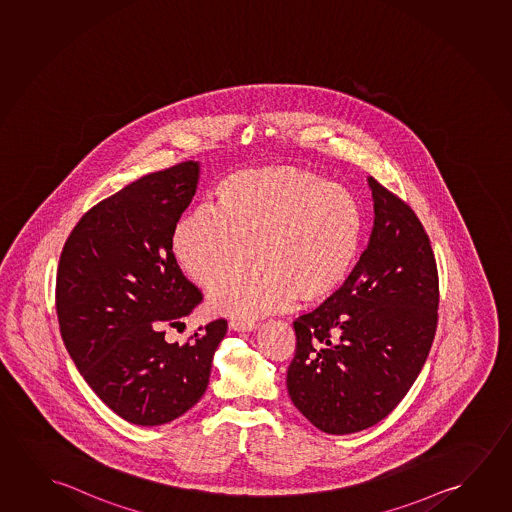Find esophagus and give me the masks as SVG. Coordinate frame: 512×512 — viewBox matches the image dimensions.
Wrapping results in <instances>:
<instances>
[{
  "label": "esophagus",
  "mask_w": 512,
  "mask_h": 512,
  "mask_svg": "<svg viewBox=\"0 0 512 512\" xmlns=\"http://www.w3.org/2000/svg\"><path fill=\"white\" fill-rule=\"evenodd\" d=\"M228 326L234 331H252L257 328L255 321H243V319H232Z\"/></svg>",
  "instance_id": "1"
}]
</instances>
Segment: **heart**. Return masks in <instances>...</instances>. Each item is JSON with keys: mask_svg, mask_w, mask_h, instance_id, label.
<instances>
[{"mask_svg": "<svg viewBox=\"0 0 512 512\" xmlns=\"http://www.w3.org/2000/svg\"><path fill=\"white\" fill-rule=\"evenodd\" d=\"M172 234L181 268L211 289L247 256L256 262L216 286L209 307L255 317L298 299L314 305L342 289L360 259L362 207L349 189L298 166L230 173Z\"/></svg>", "mask_w": 512, "mask_h": 512, "instance_id": "obj_1", "label": "heart"}]
</instances>
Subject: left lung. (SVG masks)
<instances>
[{"label": "left lung", "mask_w": 512, "mask_h": 512, "mask_svg": "<svg viewBox=\"0 0 512 512\" xmlns=\"http://www.w3.org/2000/svg\"><path fill=\"white\" fill-rule=\"evenodd\" d=\"M374 228L339 292L294 321L287 370L294 406L328 434H351L388 417L433 346L438 269L429 236L404 200L369 177Z\"/></svg>", "instance_id": "obj_1"}]
</instances>
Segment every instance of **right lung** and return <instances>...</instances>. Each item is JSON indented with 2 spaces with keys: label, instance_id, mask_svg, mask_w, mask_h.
Masks as SVG:
<instances>
[{
  "label": "right lung",
  "instance_id": "obj_1",
  "mask_svg": "<svg viewBox=\"0 0 512 512\" xmlns=\"http://www.w3.org/2000/svg\"><path fill=\"white\" fill-rule=\"evenodd\" d=\"M198 173L197 161H184L94 205L63 244L56 273L60 333L81 376L118 417L143 427L200 401L227 333L216 319L184 344L165 340V326H184L202 303L172 250Z\"/></svg>",
  "mask_w": 512,
  "mask_h": 512
}]
</instances>
